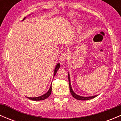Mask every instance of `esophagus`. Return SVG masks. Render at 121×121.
<instances>
[{
	"label": "esophagus",
	"mask_w": 121,
	"mask_h": 121,
	"mask_svg": "<svg viewBox=\"0 0 121 121\" xmlns=\"http://www.w3.org/2000/svg\"><path fill=\"white\" fill-rule=\"evenodd\" d=\"M68 56L67 53H63L61 54L60 56V60L61 62H65L68 58Z\"/></svg>",
	"instance_id": "esophagus-1"
}]
</instances>
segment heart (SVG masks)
<instances>
[{
  "label": "heart",
  "mask_w": 121,
  "mask_h": 121,
  "mask_svg": "<svg viewBox=\"0 0 121 121\" xmlns=\"http://www.w3.org/2000/svg\"><path fill=\"white\" fill-rule=\"evenodd\" d=\"M71 22H72V23H73V24H75V22H76V20H72Z\"/></svg>",
  "instance_id": "heart-1"
}]
</instances>
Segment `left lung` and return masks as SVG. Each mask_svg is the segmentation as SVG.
Listing matches in <instances>:
<instances>
[{"instance_id":"1","label":"left lung","mask_w":121,"mask_h":121,"mask_svg":"<svg viewBox=\"0 0 121 121\" xmlns=\"http://www.w3.org/2000/svg\"><path fill=\"white\" fill-rule=\"evenodd\" d=\"M68 81H69V91H70L71 94L72 96L74 97V98L77 99L78 100H82V101H85V100H89L91 99L95 98L97 96H98V95H94V96H90V97H82V96H80L79 95H77V94H75V92L73 91V88H72L71 85V80H70V75H69V73H68Z\"/></svg>"}]
</instances>
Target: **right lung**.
<instances>
[{
    "label": "right lung",
    "mask_w": 121,
    "mask_h": 121,
    "mask_svg": "<svg viewBox=\"0 0 121 121\" xmlns=\"http://www.w3.org/2000/svg\"><path fill=\"white\" fill-rule=\"evenodd\" d=\"M25 19H26V17H24V19H23V20H24ZM60 64L58 63V64H57L56 67H55L54 73V76L56 75V74L57 73L58 69L60 68ZM52 84H51V86H50V87L48 91H47V92H46V94H44L40 96V97H27V98H28L30 99H31V100H33V101H41V100H44V99H45L48 98V97H49L51 93H52Z\"/></svg>",
    "instance_id": "1"
}]
</instances>
